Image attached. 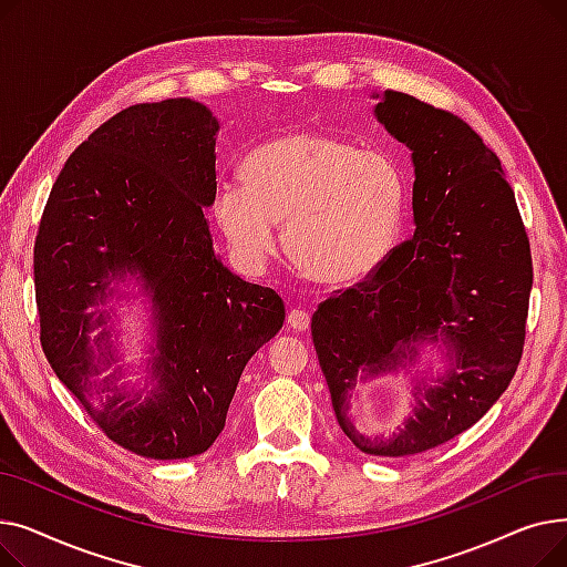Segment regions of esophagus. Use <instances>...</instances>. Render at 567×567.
<instances>
[{
	"label": "esophagus",
	"mask_w": 567,
	"mask_h": 567,
	"mask_svg": "<svg viewBox=\"0 0 567 567\" xmlns=\"http://www.w3.org/2000/svg\"><path fill=\"white\" fill-rule=\"evenodd\" d=\"M287 326L293 331H306L310 326V315L301 308H293L289 315H287Z\"/></svg>",
	"instance_id": "34e87169"
}]
</instances>
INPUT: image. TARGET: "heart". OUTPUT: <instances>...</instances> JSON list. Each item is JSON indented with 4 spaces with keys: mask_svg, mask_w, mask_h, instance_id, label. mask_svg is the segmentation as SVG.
<instances>
[{
    "mask_svg": "<svg viewBox=\"0 0 567 567\" xmlns=\"http://www.w3.org/2000/svg\"><path fill=\"white\" fill-rule=\"evenodd\" d=\"M241 174L218 186L214 216L248 268L271 259L282 223L289 261L319 285L368 278L398 244L406 178L385 148L301 131L255 148Z\"/></svg>",
    "mask_w": 567,
    "mask_h": 567,
    "instance_id": "b5f03b06",
    "label": "heart"
}]
</instances>
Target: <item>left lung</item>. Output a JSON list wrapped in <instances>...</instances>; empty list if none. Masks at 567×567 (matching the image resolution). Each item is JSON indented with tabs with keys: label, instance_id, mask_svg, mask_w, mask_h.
Returning a JSON list of instances; mask_svg holds the SVG:
<instances>
[{
	"label": "left lung",
	"instance_id": "8db88e82",
	"mask_svg": "<svg viewBox=\"0 0 567 567\" xmlns=\"http://www.w3.org/2000/svg\"><path fill=\"white\" fill-rule=\"evenodd\" d=\"M379 122L411 148L413 238L361 282L333 291L312 317V342L342 432L379 457L425 453L478 423L522 361L533 261L501 161L464 118L385 92ZM419 341H443L450 374L420 393L405 430L368 440L346 415L355 378L414 360Z\"/></svg>",
	"mask_w": 567,
	"mask_h": 567
}]
</instances>
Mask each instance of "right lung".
Masks as SVG:
<instances>
[{"instance_id":"obj_1","label":"right lung","mask_w":567,"mask_h":567,"mask_svg":"<svg viewBox=\"0 0 567 567\" xmlns=\"http://www.w3.org/2000/svg\"><path fill=\"white\" fill-rule=\"evenodd\" d=\"M218 122L169 99L116 112L59 172L34 244L41 347L99 430L140 457L214 445L246 363L285 321L280 296L231 276L204 206L216 197ZM141 274L159 312V391L144 403L103 378L106 318L87 312L110 279Z\"/></svg>"}]
</instances>
